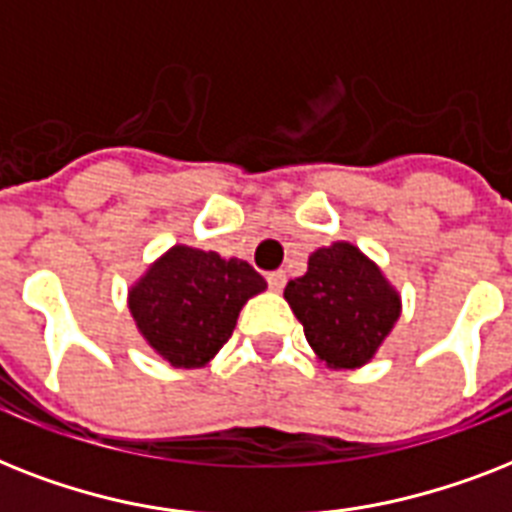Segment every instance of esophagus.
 Returning a JSON list of instances; mask_svg holds the SVG:
<instances>
[{
	"label": "esophagus",
	"instance_id": "34e87169",
	"mask_svg": "<svg viewBox=\"0 0 512 512\" xmlns=\"http://www.w3.org/2000/svg\"><path fill=\"white\" fill-rule=\"evenodd\" d=\"M285 280H288V277H285V272H282V269H277V272H269L267 275V282L272 290L285 288Z\"/></svg>",
	"mask_w": 512,
	"mask_h": 512
}]
</instances>
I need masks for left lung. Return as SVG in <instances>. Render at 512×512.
I'll list each match as a JSON object with an SVG mask.
<instances>
[{
    "instance_id": "1",
    "label": "left lung",
    "mask_w": 512,
    "mask_h": 512,
    "mask_svg": "<svg viewBox=\"0 0 512 512\" xmlns=\"http://www.w3.org/2000/svg\"><path fill=\"white\" fill-rule=\"evenodd\" d=\"M285 301L314 354L335 370L367 365L402 309L399 293L351 243L314 251L306 275L285 285Z\"/></svg>"
}]
</instances>
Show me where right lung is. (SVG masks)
<instances>
[{
  "mask_svg": "<svg viewBox=\"0 0 512 512\" xmlns=\"http://www.w3.org/2000/svg\"><path fill=\"white\" fill-rule=\"evenodd\" d=\"M264 288L248 261L174 245L129 290V309L142 338L166 362L203 367L230 341L245 301Z\"/></svg>",
  "mask_w": 512,
  "mask_h": 512,
  "instance_id": "obj_1",
  "label": "right lung"
}]
</instances>
